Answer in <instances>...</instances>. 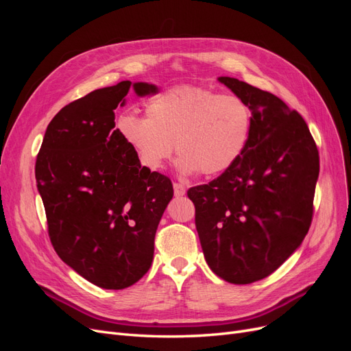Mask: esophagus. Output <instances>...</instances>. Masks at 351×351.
Masks as SVG:
<instances>
[{
  "instance_id": "1",
  "label": "esophagus",
  "mask_w": 351,
  "mask_h": 351,
  "mask_svg": "<svg viewBox=\"0 0 351 351\" xmlns=\"http://www.w3.org/2000/svg\"><path fill=\"white\" fill-rule=\"evenodd\" d=\"M174 195L177 197L186 195V187L182 183H174Z\"/></svg>"
}]
</instances>
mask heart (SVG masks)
Instances as JSON below:
<instances>
[{"label":"heart","mask_w":351,"mask_h":351,"mask_svg":"<svg viewBox=\"0 0 351 351\" xmlns=\"http://www.w3.org/2000/svg\"><path fill=\"white\" fill-rule=\"evenodd\" d=\"M117 130L137 161L158 171L176 151L183 174L224 173L241 156L252 130V111L236 95L202 86H177L146 104V119L123 114Z\"/></svg>","instance_id":"1"}]
</instances>
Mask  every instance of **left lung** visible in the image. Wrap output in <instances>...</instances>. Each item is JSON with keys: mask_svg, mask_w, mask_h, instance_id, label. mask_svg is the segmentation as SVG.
Instances as JSON below:
<instances>
[{"mask_svg": "<svg viewBox=\"0 0 351 351\" xmlns=\"http://www.w3.org/2000/svg\"><path fill=\"white\" fill-rule=\"evenodd\" d=\"M218 80L249 105L250 136L234 164L187 196L209 268L250 284L278 269L309 231L319 154L303 117L280 98L234 77Z\"/></svg>", "mask_w": 351, "mask_h": 351, "instance_id": "left-lung-1", "label": "left lung"}]
</instances>
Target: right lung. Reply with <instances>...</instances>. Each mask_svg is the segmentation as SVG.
<instances>
[{"label": "right lung", "mask_w": 351, "mask_h": 351, "mask_svg": "<svg viewBox=\"0 0 351 351\" xmlns=\"http://www.w3.org/2000/svg\"><path fill=\"white\" fill-rule=\"evenodd\" d=\"M158 93L124 80L73 101L51 120L36 158L38 192L58 256L84 280L123 290L149 271L159 221L174 190L149 171L115 127L114 110Z\"/></svg>", "instance_id": "add662e5"}]
</instances>
